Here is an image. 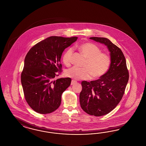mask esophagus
I'll use <instances>...</instances> for the list:
<instances>
[{
    "mask_svg": "<svg viewBox=\"0 0 146 146\" xmlns=\"http://www.w3.org/2000/svg\"><path fill=\"white\" fill-rule=\"evenodd\" d=\"M76 83V81L74 80H72V81H71V85H73L75 84Z\"/></svg>",
    "mask_w": 146,
    "mask_h": 146,
    "instance_id": "obj_1",
    "label": "esophagus"
}]
</instances>
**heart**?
<instances>
[{
  "label": "heart",
  "mask_w": 146,
  "mask_h": 146,
  "mask_svg": "<svg viewBox=\"0 0 146 146\" xmlns=\"http://www.w3.org/2000/svg\"><path fill=\"white\" fill-rule=\"evenodd\" d=\"M82 54L86 58L84 68L73 66L66 70L67 77L75 80L88 79L91 78L97 79L104 76L109 69L111 58L108 54L101 53V50L97 46L91 43H85L79 46ZM73 48L66 50L62 56V60L66 65L70 64L73 54Z\"/></svg>",
  "instance_id": "b5f03b06"
}]
</instances>
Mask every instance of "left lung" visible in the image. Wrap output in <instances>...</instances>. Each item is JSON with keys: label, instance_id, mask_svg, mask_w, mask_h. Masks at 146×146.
<instances>
[{"label": "left lung", "instance_id": "left-lung-1", "mask_svg": "<svg viewBox=\"0 0 146 146\" xmlns=\"http://www.w3.org/2000/svg\"><path fill=\"white\" fill-rule=\"evenodd\" d=\"M107 46L110 52L111 64L99 79L81 82L80 93L81 108L91 115H105L114 110L124 94L129 79L126 59L122 50L106 38L91 37Z\"/></svg>", "mask_w": 146, "mask_h": 146}]
</instances>
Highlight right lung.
<instances>
[{
	"label": "right lung",
	"mask_w": 146,
	"mask_h": 146,
	"mask_svg": "<svg viewBox=\"0 0 146 146\" xmlns=\"http://www.w3.org/2000/svg\"><path fill=\"white\" fill-rule=\"evenodd\" d=\"M77 39L51 36L37 43L26 55L21 82L26 100L36 112L48 114L60 105L61 95L71 79L54 78L61 72L62 52Z\"/></svg>",
	"instance_id": "add662e5"
}]
</instances>
